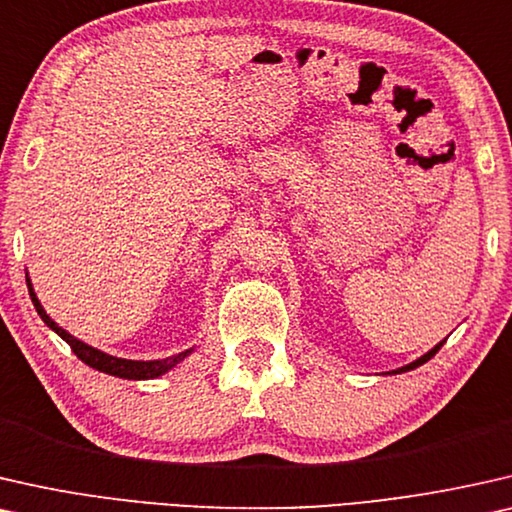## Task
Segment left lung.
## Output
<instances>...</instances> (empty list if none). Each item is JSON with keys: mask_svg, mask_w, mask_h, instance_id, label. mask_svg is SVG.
<instances>
[{"mask_svg": "<svg viewBox=\"0 0 512 512\" xmlns=\"http://www.w3.org/2000/svg\"><path fill=\"white\" fill-rule=\"evenodd\" d=\"M441 345H443V343H438V345H436V348H431V350L427 352V355H424V357H420V359H417V362H413V364H408V366H403V369H399V371H394V373H403V371H410V369H415V366H422L424 362H429V359H431V357H434L438 350H441Z\"/></svg>", "mask_w": 512, "mask_h": 512, "instance_id": "8db88e82", "label": "left lung"}]
</instances>
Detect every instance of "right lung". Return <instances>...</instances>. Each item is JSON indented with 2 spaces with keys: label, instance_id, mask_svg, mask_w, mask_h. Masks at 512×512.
I'll use <instances>...</instances> for the list:
<instances>
[{
  "label": "right lung",
  "instance_id": "right-lung-1",
  "mask_svg": "<svg viewBox=\"0 0 512 512\" xmlns=\"http://www.w3.org/2000/svg\"><path fill=\"white\" fill-rule=\"evenodd\" d=\"M27 287H30L32 304H34V308H37V313L41 315V320L46 322V325L53 329L55 334H60L64 341L69 343V348L74 350V355L81 359V362L92 366V369L109 373V376L127 378V380H146V378L162 376V373H167L171 366H176L178 362H181V359H185L187 355H190V350H185V352H178V355H174V357L155 359V362H134V359H120V357L106 355V352L97 350V348H90L88 343L78 341V338L71 336L69 331H64L60 325H55V322L46 315V311H43V306L39 304V299H37V294H34V290H32L30 280H27Z\"/></svg>",
  "mask_w": 512,
  "mask_h": 512
}]
</instances>
